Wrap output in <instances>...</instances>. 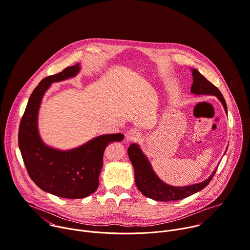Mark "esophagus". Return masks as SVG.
<instances>
[{
  "label": "esophagus",
  "instance_id": "esophagus-1",
  "mask_svg": "<svg viewBox=\"0 0 250 250\" xmlns=\"http://www.w3.org/2000/svg\"><path fill=\"white\" fill-rule=\"evenodd\" d=\"M140 137H141V132L136 128H130L125 132V139L128 142L136 141L140 139Z\"/></svg>",
  "mask_w": 250,
  "mask_h": 250
}]
</instances>
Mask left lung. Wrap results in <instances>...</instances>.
<instances>
[{
	"label": "left lung",
	"mask_w": 250,
	"mask_h": 250,
	"mask_svg": "<svg viewBox=\"0 0 250 250\" xmlns=\"http://www.w3.org/2000/svg\"><path fill=\"white\" fill-rule=\"evenodd\" d=\"M191 72L193 76V83L190 92L194 95L216 96L221 101L225 112L228 114L227 104L220 90L208 81L196 68H191ZM127 153L134 169V182L137 188L144 196L156 201L181 200L202 190L211 182L218 169V167H216L210 177L201 183L187 187H173L164 183L155 174L148 158L142 152L138 144L132 143L128 147Z\"/></svg>",
	"instance_id": "1"
}]
</instances>
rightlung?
Listing matches in <instances>:
<instances>
[{"mask_svg": "<svg viewBox=\"0 0 250 250\" xmlns=\"http://www.w3.org/2000/svg\"><path fill=\"white\" fill-rule=\"evenodd\" d=\"M79 70L80 63H76L42 79L29 97L19 130L20 150L31 180L42 190L69 199L84 198L96 191L106 147L124 139L122 133L99 135L65 151L48 146L41 139L38 113L45 92L52 83L74 77Z\"/></svg>", "mask_w": 250, "mask_h": 250, "instance_id": "1", "label": "right lung"}]
</instances>
